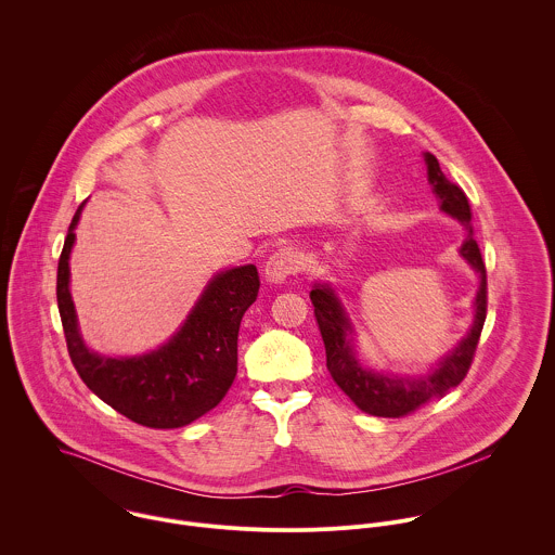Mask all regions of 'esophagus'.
<instances>
[{"label": "esophagus", "mask_w": 555, "mask_h": 555, "mask_svg": "<svg viewBox=\"0 0 555 555\" xmlns=\"http://www.w3.org/2000/svg\"><path fill=\"white\" fill-rule=\"evenodd\" d=\"M304 256L295 247H280L264 264V278L271 284H284L291 275L301 271Z\"/></svg>", "instance_id": "1"}]
</instances>
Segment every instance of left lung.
<instances>
[{"instance_id":"obj_1","label":"left lung","mask_w":555,"mask_h":555,"mask_svg":"<svg viewBox=\"0 0 555 555\" xmlns=\"http://www.w3.org/2000/svg\"><path fill=\"white\" fill-rule=\"evenodd\" d=\"M423 158L427 164V181L431 185V192L440 201V211L457 220L466 231L460 256L478 273L475 320L468 335H464L457 346L449 354H444L429 372L421 376H397L361 363L354 348V326L331 284L317 282L310 293L318 328L326 350V370L331 378L363 412L374 416L399 418L414 412L425 401L442 397L449 389L457 387L470 370L476 344L487 317V271L473 233V214L468 198L460 185L451 183L444 177L436 156L425 152Z\"/></svg>"}]
</instances>
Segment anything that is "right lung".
I'll list each match as a JSON object with an SVG mask.
<instances>
[{"mask_svg":"<svg viewBox=\"0 0 555 555\" xmlns=\"http://www.w3.org/2000/svg\"><path fill=\"white\" fill-rule=\"evenodd\" d=\"M85 203L68 229L57 264V306L68 352L80 380L130 421L175 429L207 414L237 376L241 318L256 301L260 280L254 264L216 273L179 328L156 350L106 357L89 350L70 295V254Z\"/></svg>","mask_w":555,"mask_h":555,"instance_id":"add662e5","label":"right lung"}]
</instances>
